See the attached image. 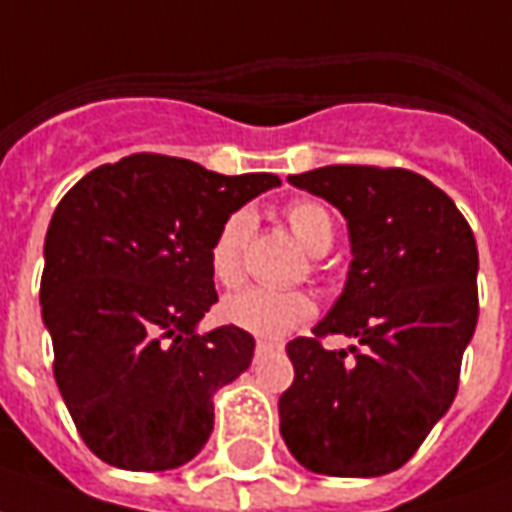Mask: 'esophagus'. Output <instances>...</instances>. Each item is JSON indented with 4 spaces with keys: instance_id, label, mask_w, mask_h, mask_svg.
Here are the masks:
<instances>
[{
    "instance_id": "esophagus-1",
    "label": "esophagus",
    "mask_w": 512,
    "mask_h": 512,
    "mask_svg": "<svg viewBox=\"0 0 512 512\" xmlns=\"http://www.w3.org/2000/svg\"><path fill=\"white\" fill-rule=\"evenodd\" d=\"M274 346H277L274 341H266V338H260V341H257V352H266V349H274Z\"/></svg>"
}]
</instances>
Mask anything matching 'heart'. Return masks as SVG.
I'll use <instances>...</instances> for the list:
<instances>
[{"label": "heart", "mask_w": 512, "mask_h": 512, "mask_svg": "<svg viewBox=\"0 0 512 512\" xmlns=\"http://www.w3.org/2000/svg\"><path fill=\"white\" fill-rule=\"evenodd\" d=\"M285 221L307 255H324L335 241V221L321 202L296 199L285 210ZM252 230H255L252 213L238 210L221 224L210 244V274L224 288H232L244 280L246 246ZM313 313L316 305L305 291H271L257 285L232 293L221 305V318L227 324L252 332L257 338H282L310 321Z\"/></svg>", "instance_id": "b5f03b06"}]
</instances>
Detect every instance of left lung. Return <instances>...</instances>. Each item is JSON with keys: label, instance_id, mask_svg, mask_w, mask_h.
I'll list each match as a JSON object with an SVG mask.
<instances>
[{"label": "left lung", "instance_id": "left-lung-1", "mask_svg": "<svg viewBox=\"0 0 512 512\" xmlns=\"http://www.w3.org/2000/svg\"><path fill=\"white\" fill-rule=\"evenodd\" d=\"M288 180L341 210L352 263L313 338L285 346L293 385L280 396L282 438L316 474H391L455 402L480 313L474 232L416 171L324 166ZM327 334L357 337L361 349L330 353Z\"/></svg>", "mask_w": 512, "mask_h": 512}]
</instances>
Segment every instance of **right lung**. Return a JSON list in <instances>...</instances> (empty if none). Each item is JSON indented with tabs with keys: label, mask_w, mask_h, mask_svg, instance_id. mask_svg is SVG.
<instances>
[{
	"label": "right lung",
	"mask_w": 512,
	"mask_h": 512,
	"mask_svg": "<svg viewBox=\"0 0 512 512\" xmlns=\"http://www.w3.org/2000/svg\"><path fill=\"white\" fill-rule=\"evenodd\" d=\"M274 174L224 177L169 155L121 157L60 199L44 241L41 316L55 380L85 446L127 471L194 460L213 393L244 374L255 338L196 332L219 293L210 244Z\"/></svg>",
	"instance_id": "right-lung-1"
}]
</instances>
